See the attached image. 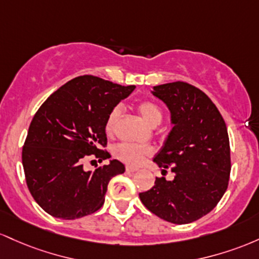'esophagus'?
<instances>
[{"mask_svg": "<svg viewBox=\"0 0 259 259\" xmlns=\"http://www.w3.org/2000/svg\"><path fill=\"white\" fill-rule=\"evenodd\" d=\"M126 171H127V172H136V171H138V167L126 166Z\"/></svg>", "mask_w": 259, "mask_h": 259, "instance_id": "obj_1", "label": "esophagus"}]
</instances>
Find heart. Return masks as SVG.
<instances>
[{
    "label": "heart",
    "mask_w": 259,
    "mask_h": 259,
    "mask_svg": "<svg viewBox=\"0 0 259 259\" xmlns=\"http://www.w3.org/2000/svg\"><path fill=\"white\" fill-rule=\"evenodd\" d=\"M138 112L143 121L149 127H156L161 123L162 121V111L161 109L153 101H142L138 105ZM121 116L120 106H116L110 111L105 122V130L107 135H112L116 130V124ZM114 154L116 158L120 160L127 162L130 165H138L143 161L145 156L152 154V149L148 147H141V145H135L130 143H120L114 148Z\"/></svg>",
    "instance_id": "1"
}]
</instances>
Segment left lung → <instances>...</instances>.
<instances>
[{
    "label": "left lung",
    "mask_w": 259,
    "mask_h": 259,
    "mask_svg": "<svg viewBox=\"0 0 259 259\" xmlns=\"http://www.w3.org/2000/svg\"><path fill=\"white\" fill-rule=\"evenodd\" d=\"M170 111L172 128L153 161L175 177H156L139 198L148 210L172 224H188L213 210L228 188L230 143L219 110L200 89L185 82L153 87Z\"/></svg>",
    "instance_id": "left-lung-1"
}]
</instances>
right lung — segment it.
I'll return each instance as SVG.
<instances>
[{"label":"right lung","instance_id":"add662e5","mask_svg":"<svg viewBox=\"0 0 259 259\" xmlns=\"http://www.w3.org/2000/svg\"><path fill=\"white\" fill-rule=\"evenodd\" d=\"M94 75H80L46 99L29 126L22 152L31 196L46 213L73 220L95 213L105 202L107 185L124 172L121 161L87 171L83 160L111 158L101 150L110 111L135 91Z\"/></svg>","mask_w":259,"mask_h":259}]
</instances>
